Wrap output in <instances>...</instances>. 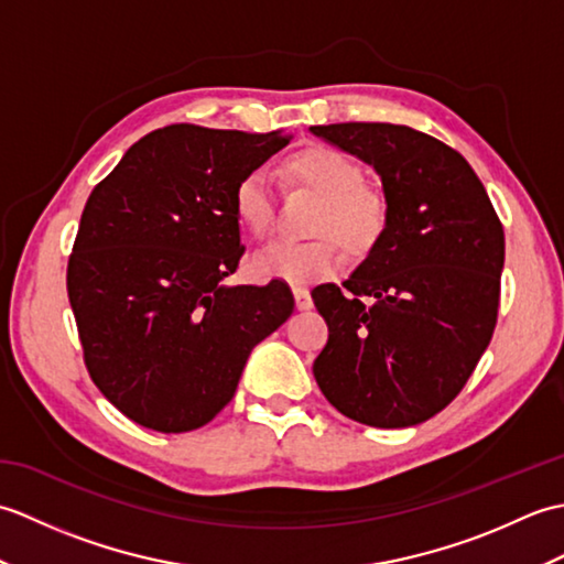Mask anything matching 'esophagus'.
Returning a JSON list of instances; mask_svg holds the SVG:
<instances>
[{
  "instance_id": "obj_1",
  "label": "esophagus",
  "mask_w": 564,
  "mask_h": 564,
  "mask_svg": "<svg viewBox=\"0 0 564 564\" xmlns=\"http://www.w3.org/2000/svg\"><path fill=\"white\" fill-rule=\"evenodd\" d=\"M293 297H295V307L297 310H310V307H313V297H310V291L303 289V285H293Z\"/></svg>"
}]
</instances>
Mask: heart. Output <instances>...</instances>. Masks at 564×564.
<instances>
[{
	"mask_svg": "<svg viewBox=\"0 0 564 564\" xmlns=\"http://www.w3.org/2000/svg\"><path fill=\"white\" fill-rule=\"evenodd\" d=\"M293 182L307 186L319 203L313 215V239H273L251 257V271L259 279H279L289 283H310L334 273L339 251L332 237L354 251L366 249L386 223V203L368 188L358 164L344 152L315 145L295 152L285 162ZM235 215L251 235H267L273 223V194L267 174L249 172L235 191Z\"/></svg>",
	"mask_w": 564,
	"mask_h": 564,
	"instance_id": "1",
	"label": "heart"
}]
</instances>
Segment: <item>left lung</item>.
Wrapping results in <instances>:
<instances>
[{"label":"left lung","mask_w":564,"mask_h":564,"mask_svg":"<svg viewBox=\"0 0 564 564\" xmlns=\"http://www.w3.org/2000/svg\"><path fill=\"white\" fill-rule=\"evenodd\" d=\"M370 164L386 227L339 285L313 291L329 339L313 373L337 410L368 426L422 424L455 400L492 339L505 227L460 152L392 123L313 126Z\"/></svg>","instance_id":"1"}]
</instances>
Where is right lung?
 Wrapping results in <instances>:
<instances>
[{
  "label": "right lung",
  "mask_w": 564,
  "mask_h": 564,
  "mask_svg": "<svg viewBox=\"0 0 564 564\" xmlns=\"http://www.w3.org/2000/svg\"><path fill=\"white\" fill-rule=\"evenodd\" d=\"M291 138L176 123L140 138L84 206L67 295L104 398L162 434L232 400L251 349L293 313L283 281L225 285L245 254L235 191Z\"/></svg>",
  "instance_id": "obj_1"
}]
</instances>
